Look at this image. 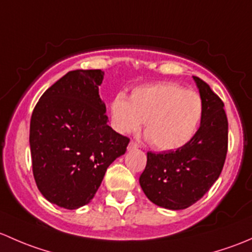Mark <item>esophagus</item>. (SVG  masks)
<instances>
[{"mask_svg":"<svg viewBox=\"0 0 252 252\" xmlns=\"http://www.w3.org/2000/svg\"><path fill=\"white\" fill-rule=\"evenodd\" d=\"M136 148H138V144H137L136 142L131 141V142H129L128 147H127V149H128V150H132V149H136Z\"/></svg>","mask_w":252,"mask_h":252,"instance_id":"obj_1","label":"esophagus"}]
</instances>
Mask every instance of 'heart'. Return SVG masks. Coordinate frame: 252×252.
<instances>
[{"label": "heart", "mask_w": 252, "mask_h": 252, "mask_svg": "<svg viewBox=\"0 0 252 252\" xmlns=\"http://www.w3.org/2000/svg\"><path fill=\"white\" fill-rule=\"evenodd\" d=\"M203 99L191 90L171 82L145 85L123 93L110 103V123L119 133L136 132L144 121L148 142L160 150L182 148L191 141L203 118Z\"/></svg>", "instance_id": "b5f03b06"}]
</instances>
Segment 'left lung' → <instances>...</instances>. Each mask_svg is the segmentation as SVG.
<instances>
[{"instance_id":"obj_1","label":"left lung","mask_w":252,"mask_h":252,"mask_svg":"<svg viewBox=\"0 0 252 252\" xmlns=\"http://www.w3.org/2000/svg\"><path fill=\"white\" fill-rule=\"evenodd\" d=\"M203 99L200 127L191 141L176 150L148 152L139 184L152 203L170 210L200 200L222 172L228 150V120L222 99L194 76Z\"/></svg>"}]
</instances>
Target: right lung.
Returning <instances> with one entry per match:
<instances>
[{"label": "right lung", "mask_w": 252, "mask_h": 252, "mask_svg": "<svg viewBox=\"0 0 252 252\" xmlns=\"http://www.w3.org/2000/svg\"><path fill=\"white\" fill-rule=\"evenodd\" d=\"M103 76L99 69L69 71L46 90L31 115L36 186L49 203L64 209L90 203L109 165L129 143L107 124L99 97Z\"/></svg>", "instance_id": "obj_1"}]
</instances>
